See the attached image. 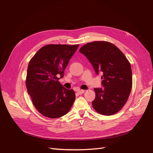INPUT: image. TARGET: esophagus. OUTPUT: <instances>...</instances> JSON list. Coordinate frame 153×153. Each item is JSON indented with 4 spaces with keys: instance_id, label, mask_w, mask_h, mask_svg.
<instances>
[{
    "instance_id": "obj_1",
    "label": "esophagus",
    "mask_w": 153,
    "mask_h": 153,
    "mask_svg": "<svg viewBox=\"0 0 153 153\" xmlns=\"http://www.w3.org/2000/svg\"><path fill=\"white\" fill-rule=\"evenodd\" d=\"M85 92V91L84 90H80V89H79V90H78L77 91V92L79 94H83L84 93V92Z\"/></svg>"
}]
</instances>
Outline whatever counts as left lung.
Segmentation results:
<instances>
[{
	"label": "left lung",
	"mask_w": 153,
	"mask_h": 153,
	"mask_svg": "<svg viewBox=\"0 0 153 153\" xmlns=\"http://www.w3.org/2000/svg\"><path fill=\"white\" fill-rule=\"evenodd\" d=\"M101 75L103 88H95L92 105L97 112L112 115L121 110L128 99L132 87V71L128 60L116 46L108 41H94L79 50Z\"/></svg>",
	"instance_id": "obj_1"
}]
</instances>
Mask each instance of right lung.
I'll return each mask as SVG.
<instances>
[{"label": "right lung", "instance_id": "obj_1", "mask_svg": "<svg viewBox=\"0 0 153 153\" xmlns=\"http://www.w3.org/2000/svg\"><path fill=\"white\" fill-rule=\"evenodd\" d=\"M79 45H47L41 48L29 63L26 77L27 92L35 108L45 117H61L75 100V92L59 82Z\"/></svg>", "mask_w": 153, "mask_h": 153}]
</instances>
